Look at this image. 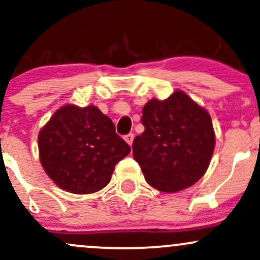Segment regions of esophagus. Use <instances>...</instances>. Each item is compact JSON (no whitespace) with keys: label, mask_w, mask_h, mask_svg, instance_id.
Instances as JSON below:
<instances>
[{"label":"esophagus","mask_w":260,"mask_h":260,"mask_svg":"<svg viewBox=\"0 0 260 260\" xmlns=\"http://www.w3.org/2000/svg\"><path fill=\"white\" fill-rule=\"evenodd\" d=\"M133 139H134V134H133V133H128L127 136H124V140H126V142H127L129 145H132Z\"/></svg>","instance_id":"34e87169"}]
</instances>
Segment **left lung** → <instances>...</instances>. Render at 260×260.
<instances>
[{
	"instance_id": "8db88e82",
	"label": "left lung",
	"mask_w": 260,
	"mask_h": 260,
	"mask_svg": "<svg viewBox=\"0 0 260 260\" xmlns=\"http://www.w3.org/2000/svg\"><path fill=\"white\" fill-rule=\"evenodd\" d=\"M144 132L133 140V157L145 180L161 192L184 189L207 171L215 145L210 115L180 90L143 107Z\"/></svg>"
}]
</instances>
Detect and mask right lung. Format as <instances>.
Here are the masks:
<instances>
[{
  "mask_svg": "<svg viewBox=\"0 0 260 260\" xmlns=\"http://www.w3.org/2000/svg\"><path fill=\"white\" fill-rule=\"evenodd\" d=\"M41 165L62 189L76 194L100 190L116 164L131 153L113 122L98 107H61L39 133Z\"/></svg>",
  "mask_w": 260,
  "mask_h": 260,
  "instance_id": "obj_1",
  "label": "right lung"
}]
</instances>
